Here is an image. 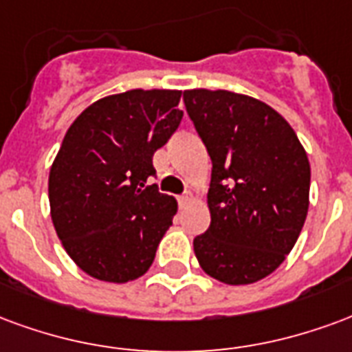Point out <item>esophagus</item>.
Returning a JSON list of instances; mask_svg holds the SVG:
<instances>
[{
    "instance_id": "1",
    "label": "esophagus",
    "mask_w": 352,
    "mask_h": 352,
    "mask_svg": "<svg viewBox=\"0 0 352 352\" xmlns=\"http://www.w3.org/2000/svg\"><path fill=\"white\" fill-rule=\"evenodd\" d=\"M191 201H193V195H191V193H184V195H179V197H178V202H179V206H182V208H186Z\"/></svg>"
}]
</instances>
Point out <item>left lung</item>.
Segmentation results:
<instances>
[{"instance_id": "obj_1", "label": "left lung", "mask_w": 352, "mask_h": 352, "mask_svg": "<svg viewBox=\"0 0 352 352\" xmlns=\"http://www.w3.org/2000/svg\"><path fill=\"white\" fill-rule=\"evenodd\" d=\"M189 118L212 159L210 227L193 240L210 278L250 285L270 276L298 240L311 168L278 110L227 89H186Z\"/></svg>"}]
</instances>
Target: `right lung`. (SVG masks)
<instances>
[{"mask_svg":"<svg viewBox=\"0 0 352 352\" xmlns=\"http://www.w3.org/2000/svg\"><path fill=\"white\" fill-rule=\"evenodd\" d=\"M179 89H129L89 104L50 166L54 229L74 264L107 283L144 276L178 202L159 193L153 153L178 129Z\"/></svg>","mask_w":352,"mask_h":352,"instance_id":"1","label":"right lung"}]
</instances>
